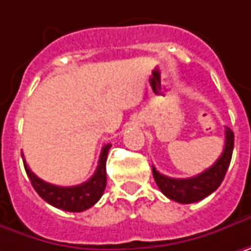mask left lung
Segmentation results:
<instances>
[{
  "mask_svg": "<svg viewBox=\"0 0 251 251\" xmlns=\"http://www.w3.org/2000/svg\"><path fill=\"white\" fill-rule=\"evenodd\" d=\"M225 132H226V142H225L223 153L214 162V165L199 173L198 176L187 177V179H175V177H169V176L159 173L152 166L156 184L166 198L175 200L177 203H184V204L196 203L199 200L207 198L209 195H212L222 184L225 175L228 169L231 153H233V146H234V135L231 129L226 126Z\"/></svg>",
  "mask_w": 251,
  "mask_h": 251,
  "instance_id": "obj_1",
  "label": "left lung"
}]
</instances>
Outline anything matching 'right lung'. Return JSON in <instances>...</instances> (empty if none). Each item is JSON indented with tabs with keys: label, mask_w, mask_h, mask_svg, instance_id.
<instances>
[{
	"label": "right lung",
	"mask_w": 251,
	"mask_h": 251,
	"mask_svg": "<svg viewBox=\"0 0 251 251\" xmlns=\"http://www.w3.org/2000/svg\"><path fill=\"white\" fill-rule=\"evenodd\" d=\"M109 149L111 145H105L102 148L98 168L94 176L85 183L76 184V186L62 187V186H55L48 182H44L35 173H32V170L28 168L25 160H24V166L35 192L47 203L65 212H83L92 207L103 195V190L106 187V159Z\"/></svg>",
	"instance_id": "1"
}]
</instances>
